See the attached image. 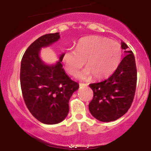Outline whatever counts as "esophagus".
Instances as JSON below:
<instances>
[{
	"label": "esophagus",
	"instance_id": "1",
	"mask_svg": "<svg viewBox=\"0 0 151 151\" xmlns=\"http://www.w3.org/2000/svg\"><path fill=\"white\" fill-rule=\"evenodd\" d=\"M80 86H81V87H84V86H86L88 85V84H84V83H80L79 84Z\"/></svg>",
	"mask_w": 151,
	"mask_h": 151
}]
</instances>
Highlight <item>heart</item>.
I'll use <instances>...</instances> for the list:
<instances>
[{
	"label": "heart",
	"instance_id": "1",
	"mask_svg": "<svg viewBox=\"0 0 151 151\" xmlns=\"http://www.w3.org/2000/svg\"><path fill=\"white\" fill-rule=\"evenodd\" d=\"M122 47L118 42L106 37L91 36L80 39L75 49L64 53L63 62L69 74L76 76L86 60L87 68L78 74L81 79L93 76L94 79L107 78L118 65L122 57Z\"/></svg>",
	"mask_w": 151,
	"mask_h": 151
}]
</instances>
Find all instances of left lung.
<instances>
[{"instance_id":"left-lung-1","label":"left lung","mask_w":151,"mask_h":151,"mask_svg":"<svg viewBox=\"0 0 151 151\" xmlns=\"http://www.w3.org/2000/svg\"><path fill=\"white\" fill-rule=\"evenodd\" d=\"M122 49L128 46L122 42ZM126 55L117 69L106 80L90 84L93 98L88 104L90 113L98 120L109 122L119 119L131 107L137 84V68L132 51Z\"/></svg>"}]
</instances>
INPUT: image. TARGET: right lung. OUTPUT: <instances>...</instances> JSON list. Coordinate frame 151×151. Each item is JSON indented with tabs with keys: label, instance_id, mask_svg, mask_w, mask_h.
<instances>
[{
	"label": "right lung",
	"instance_id": "add662e5",
	"mask_svg": "<svg viewBox=\"0 0 151 151\" xmlns=\"http://www.w3.org/2000/svg\"><path fill=\"white\" fill-rule=\"evenodd\" d=\"M59 33L43 35L27 49L20 66V86L29 111L45 124L61 122L69 111V101L79 84L66 74L61 62L47 65L39 56L40 49L60 39Z\"/></svg>",
	"mask_w": 151,
	"mask_h": 151
}]
</instances>
